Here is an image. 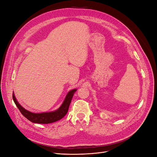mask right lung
Returning a JSON list of instances; mask_svg holds the SVG:
<instances>
[{
  "mask_svg": "<svg viewBox=\"0 0 157 157\" xmlns=\"http://www.w3.org/2000/svg\"><path fill=\"white\" fill-rule=\"evenodd\" d=\"M77 89H74L71 90L67 94L65 97V100L62 103L61 106L55 111H52L50 113H33L29 111L26 110L23 107H21L19 103L17 101L16 99L13 94L12 98L13 100L16 105L17 107L20 111L22 115L24 116L28 120L33 123H37V124H50L58 121L61 118H63L66 114L68 112L69 107L71 101V99Z\"/></svg>",
  "mask_w": 157,
  "mask_h": 157,
  "instance_id": "1",
  "label": "right lung"
}]
</instances>
